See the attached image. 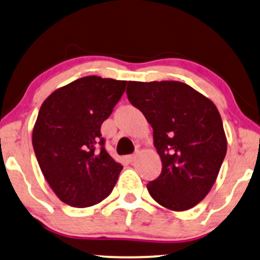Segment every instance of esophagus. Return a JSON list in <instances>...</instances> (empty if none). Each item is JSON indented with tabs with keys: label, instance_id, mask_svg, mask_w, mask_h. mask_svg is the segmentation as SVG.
<instances>
[{
	"label": "esophagus",
	"instance_id": "obj_1",
	"mask_svg": "<svg viewBox=\"0 0 260 260\" xmlns=\"http://www.w3.org/2000/svg\"><path fill=\"white\" fill-rule=\"evenodd\" d=\"M126 159H127V162L132 163V162H134V160L137 159V154H131V156H127Z\"/></svg>",
	"mask_w": 260,
	"mask_h": 260
}]
</instances>
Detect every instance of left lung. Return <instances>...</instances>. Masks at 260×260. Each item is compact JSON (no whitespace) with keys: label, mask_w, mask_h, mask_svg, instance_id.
<instances>
[{"label":"left lung","mask_w":260,"mask_h":260,"mask_svg":"<svg viewBox=\"0 0 260 260\" xmlns=\"http://www.w3.org/2000/svg\"><path fill=\"white\" fill-rule=\"evenodd\" d=\"M127 96L153 129L162 173L147 183L159 205L185 211L212 188L226 153L217 107L180 81H128Z\"/></svg>","instance_id":"1"}]
</instances>
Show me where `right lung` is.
<instances>
[{
    "instance_id": "add662e5",
    "label": "right lung",
    "mask_w": 260,
    "mask_h": 260,
    "mask_svg": "<svg viewBox=\"0 0 260 260\" xmlns=\"http://www.w3.org/2000/svg\"><path fill=\"white\" fill-rule=\"evenodd\" d=\"M124 80L90 75L43 102L32 132L41 170L57 198L74 208L106 199L123 167L104 149L101 126L126 88ZM100 143L101 150L94 151Z\"/></svg>"
}]
</instances>
